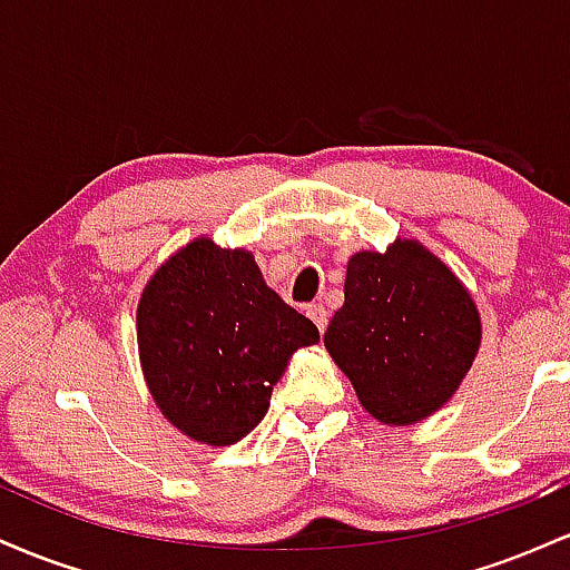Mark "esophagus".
<instances>
[{
	"instance_id": "esophagus-1",
	"label": "esophagus",
	"mask_w": 570,
	"mask_h": 570,
	"mask_svg": "<svg viewBox=\"0 0 570 570\" xmlns=\"http://www.w3.org/2000/svg\"><path fill=\"white\" fill-rule=\"evenodd\" d=\"M305 313H307V318H311L313 324L318 326V332H324L326 330V322H330V318H326V311H324V305H307L305 307Z\"/></svg>"
}]
</instances>
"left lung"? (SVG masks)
<instances>
[{
	"mask_svg": "<svg viewBox=\"0 0 570 570\" xmlns=\"http://www.w3.org/2000/svg\"><path fill=\"white\" fill-rule=\"evenodd\" d=\"M480 343L474 297L412 238L353 254L345 303L324 332L332 362L383 426H415L450 402Z\"/></svg>",
	"mask_w": 570,
	"mask_h": 570,
	"instance_id": "8db88e82",
	"label": "left lung"
}]
</instances>
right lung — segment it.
Masks as SVG:
<instances>
[{"label":"right lung","instance_id":"1","mask_svg":"<svg viewBox=\"0 0 570 570\" xmlns=\"http://www.w3.org/2000/svg\"><path fill=\"white\" fill-rule=\"evenodd\" d=\"M136 340L166 421L227 448L263 421L292 353L318 343V330L265 284L252 252L200 235L147 281Z\"/></svg>","mask_w":570,"mask_h":570}]
</instances>
